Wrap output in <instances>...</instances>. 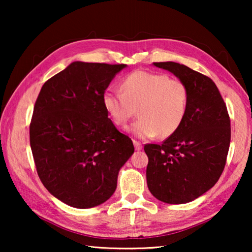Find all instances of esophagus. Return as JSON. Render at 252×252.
Masks as SVG:
<instances>
[{
	"instance_id": "esophagus-1",
	"label": "esophagus",
	"mask_w": 252,
	"mask_h": 252,
	"mask_svg": "<svg viewBox=\"0 0 252 252\" xmlns=\"http://www.w3.org/2000/svg\"><path fill=\"white\" fill-rule=\"evenodd\" d=\"M133 144H134V148H135L136 151L142 150V144L140 143L139 141H135V140H133Z\"/></svg>"
}]
</instances>
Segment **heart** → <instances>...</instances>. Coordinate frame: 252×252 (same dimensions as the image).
<instances>
[{
  "label": "heart",
  "mask_w": 252,
  "mask_h": 252,
  "mask_svg": "<svg viewBox=\"0 0 252 252\" xmlns=\"http://www.w3.org/2000/svg\"><path fill=\"white\" fill-rule=\"evenodd\" d=\"M188 101L189 91L185 82L146 71L126 76L121 92L106 91L102 96L105 112L119 127H125L138 109L139 120L130 131L140 139L172 135L185 120Z\"/></svg>",
  "instance_id": "b5f03b06"
}]
</instances>
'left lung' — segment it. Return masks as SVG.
<instances>
[{
  "label": "left lung",
  "mask_w": 252,
  "mask_h": 252,
  "mask_svg": "<svg viewBox=\"0 0 252 252\" xmlns=\"http://www.w3.org/2000/svg\"><path fill=\"white\" fill-rule=\"evenodd\" d=\"M185 82L189 101L180 127L162 144H146L147 183L162 202L193 201L216 185L222 173L231 129L224 101L208 76L180 63L156 62Z\"/></svg>",
  "instance_id": "8db88e82"
}]
</instances>
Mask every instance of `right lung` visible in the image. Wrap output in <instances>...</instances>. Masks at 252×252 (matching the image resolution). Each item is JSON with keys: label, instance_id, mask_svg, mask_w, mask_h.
Here are the masks:
<instances>
[{"label": "right lung", "instance_id": "obj_1", "mask_svg": "<svg viewBox=\"0 0 252 252\" xmlns=\"http://www.w3.org/2000/svg\"><path fill=\"white\" fill-rule=\"evenodd\" d=\"M126 64L72 62L43 84L30 125V144L43 186L78 209L105 202L133 155L129 136L108 118L102 96Z\"/></svg>", "mask_w": 252, "mask_h": 252}]
</instances>
